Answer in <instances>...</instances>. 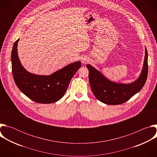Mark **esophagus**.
<instances>
[{
	"mask_svg": "<svg viewBox=\"0 0 157 157\" xmlns=\"http://www.w3.org/2000/svg\"><path fill=\"white\" fill-rule=\"evenodd\" d=\"M81 61L82 63H83V64H84V63H85L87 61V58H86V57L83 56V57H82V58H81Z\"/></svg>",
	"mask_w": 157,
	"mask_h": 157,
	"instance_id": "1",
	"label": "esophagus"
}]
</instances>
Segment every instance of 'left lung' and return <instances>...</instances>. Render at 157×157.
Here are the masks:
<instances>
[{
  "label": "left lung",
  "instance_id": "8db88e82",
  "mask_svg": "<svg viewBox=\"0 0 157 157\" xmlns=\"http://www.w3.org/2000/svg\"><path fill=\"white\" fill-rule=\"evenodd\" d=\"M145 58L139 78L130 83L112 81L91 64L86 65L89 70V81L95 97L109 105L122 104L139 93L144 87L148 75V53L145 47Z\"/></svg>",
  "mask_w": 157,
  "mask_h": 157
}]
</instances>
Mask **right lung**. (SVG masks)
Wrapping results in <instances>:
<instances>
[{"instance_id": "1", "label": "right lung", "mask_w": 157, "mask_h": 157, "mask_svg": "<svg viewBox=\"0 0 157 157\" xmlns=\"http://www.w3.org/2000/svg\"><path fill=\"white\" fill-rule=\"evenodd\" d=\"M19 39L13 44L11 54L12 74L20 90L32 101L41 104H50L59 101L76 71L81 68L80 61L67 65L50 75H38L29 72L22 66L18 56Z\"/></svg>"}]
</instances>
